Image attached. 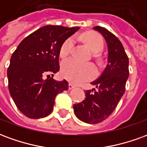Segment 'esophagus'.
Returning a JSON list of instances; mask_svg holds the SVG:
<instances>
[{"mask_svg":"<svg viewBox=\"0 0 147 147\" xmlns=\"http://www.w3.org/2000/svg\"><path fill=\"white\" fill-rule=\"evenodd\" d=\"M75 87H76V86H74L72 83H69V84H68V89L69 90L73 89V88H75Z\"/></svg>","mask_w":147,"mask_h":147,"instance_id":"obj_1","label":"esophagus"}]
</instances>
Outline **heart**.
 Returning a JSON list of instances; mask_svg holds the SVG:
<instances>
[{
	"label": "heart",
	"mask_w": 147,
	"mask_h": 147,
	"mask_svg": "<svg viewBox=\"0 0 147 147\" xmlns=\"http://www.w3.org/2000/svg\"><path fill=\"white\" fill-rule=\"evenodd\" d=\"M82 39L93 53L102 51L104 42L102 36L94 32H86L82 35ZM74 45V38L67 39L60 49V57L65 58L70 54ZM95 67L90 63H81L74 59L64 61L61 64V75L71 83H80L92 79L95 76Z\"/></svg>",
	"instance_id": "heart-1"
}]
</instances>
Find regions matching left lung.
Returning a JSON list of instances; mask_svg holds the SVG:
<instances>
[{"label":"left lung","mask_w":147,"mask_h":147,"mask_svg":"<svg viewBox=\"0 0 147 147\" xmlns=\"http://www.w3.org/2000/svg\"><path fill=\"white\" fill-rule=\"evenodd\" d=\"M102 34L108 46V62L100 76L91 84L95 88L85 91L86 98L73 105L75 114L87 123H98L107 119L125 91L129 60L119 39L100 26L93 28Z\"/></svg>","instance_id":"8db88e82"}]
</instances>
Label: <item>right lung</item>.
Wrapping results in <instances>:
<instances>
[{
	"mask_svg": "<svg viewBox=\"0 0 147 147\" xmlns=\"http://www.w3.org/2000/svg\"><path fill=\"white\" fill-rule=\"evenodd\" d=\"M80 27L47 25L26 37L12 53L7 76L8 90L19 110L39 119L51 113L55 98L68 89L65 80L56 81L49 75L60 70L61 45Z\"/></svg>",
	"mask_w": 147,
	"mask_h": 147,
	"instance_id": "right-lung-1",
	"label": "right lung"
}]
</instances>
